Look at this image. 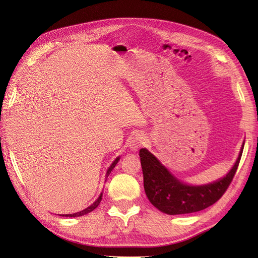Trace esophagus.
I'll use <instances>...</instances> for the list:
<instances>
[{
	"label": "esophagus",
	"instance_id": "1",
	"mask_svg": "<svg viewBox=\"0 0 258 258\" xmlns=\"http://www.w3.org/2000/svg\"><path fill=\"white\" fill-rule=\"evenodd\" d=\"M145 137L142 135H136L129 139L128 146L131 151H138L140 147H142L145 144Z\"/></svg>",
	"mask_w": 258,
	"mask_h": 258
}]
</instances>
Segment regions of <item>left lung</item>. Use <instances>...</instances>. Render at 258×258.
Instances as JSON below:
<instances>
[{"label": "left lung", "mask_w": 258, "mask_h": 258, "mask_svg": "<svg viewBox=\"0 0 258 258\" xmlns=\"http://www.w3.org/2000/svg\"><path fill=\"white\" fill-rule=\"evenodd\" d=\"M244 142L232 168L225 176L202 185H190L178 179L147 148L140 150L145 194L151 204L169 215L188 214L214 205L228 188L239 166Z\"/></svg>", "instance_id": "8db88e82"}]
</instances>
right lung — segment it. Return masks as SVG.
Returning a JSON list of instances; mask_svg holds the SVG:
<instances>
[{"instance_id":"obj_1","label":"right lung","mask_w":258,"mask_h":258,"mask_svg":"<svg viewBox=\"0 0 258 258\" xmlns=\"http://www.w3.org/2000/svg\"><path fill=\"white\" fill-rule=\"evenodd\" d=\"M119 161V157H116V159L112 162V165L108 167V169H107V171H106V175H105V178L110 175V173L112 172V170L115 168V166L117 165V162ZM102 196H103V192H101L100 194V196L98 197V199L93 202L92 205H90L88 208H86V209H84V210H82V211H80V212H76V213H73V214H60V216H66V217H77V216H83V215H85V214H88V213H90L91 211H93L95 210L99 205H100V202H101V200H102Z\"/></svg>"}]
</instances>
